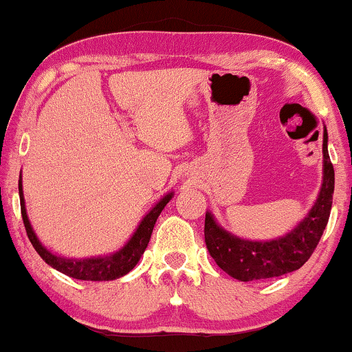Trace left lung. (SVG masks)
I'll return each mask as SVG.
<instances>
[{
  "label": "left lung",
  "mask_w": 352,
  "mask_h": 352,
  "mask_svg": "<svg viewBox=\"0 0 352 352\" xmlns=\"http://www.w3.org/2000/svg\"><path fill=\"white\" fill-rule=\"evenodd\" d=\"M329 134L324 128V176L320 192L305 218L290 232L272 240L240 239L205 214V243L216 264L240 282L280 277L300 269L311 258L329 223L335 189V171L329 157Z\"/></svg>",
  "instance_id": "left-lung-1"
}]
</instances>
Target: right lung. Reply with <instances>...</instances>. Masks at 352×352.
<instances>
[{"label":"right lung","instance_id":"right-lung-1","mask_svg":"<svg viewBox=\"0 0 352 352\" xmlns=\"http://www.w3.org/2000/svg\"><path fill=\"white\" fill-rule=\"evenodd\" d=\"M175 192H168L166 195H163L155 205L152 206V210L144 216L141 223L134 230L131 239L123 245L122 248L117 252L104 254V256H89V258H65L62 254L52 253L51 250H47L45 245L40 242L38 235L33 230L30 219L27 216L25 208V199H23V189H22V173L21 179H19V197H21V211H22V219L25 224V230L28 239L33 245V248L36 250L38 254L43 258V261H46L51 267H54L56 271H59L65 276L78 278V280H93V282H102V280H115V278L123 277L124 274H128L131 269L139 263V259L146 252L148 240H151L153 226L157 223V218L160 216L162 210L165 208L168 201L173 199Z\"/></svg>","mask_w":352,"mask_h":352}]
</instances>
